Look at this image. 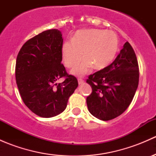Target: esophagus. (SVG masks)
<instances>
[{"label":"esophagus","mask_w":156,"mask_h":156,"mask_svg":"<svg viewBox=\"0 0 156 156\" xmlns=\"http://www.w3.org/2000/svg\"><path fill=\"white\" fill-rule=\"evenodd\" d=\"M78 84H83V83L84 82V81L83 79H81V78H78Z\"/></svg>","instance_id":"obj_1"}]
</instances>
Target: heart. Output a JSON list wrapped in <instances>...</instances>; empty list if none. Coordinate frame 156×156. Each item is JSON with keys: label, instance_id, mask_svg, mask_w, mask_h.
<instances>
[{"label": "heart", "instance_id": "obj_1", "mask_svg": "<svg viewBox=\"0 0 156 156\" xmlns=\"http://www.w3.org/2000/svg\"><path fill=\"white\" fill-rule=\"evenodd\" d=\"M119 48V37L114 31L83 29L75 32L72 42H63L61 55L66 66L72 68L80 62L83 53L85 58L71 71L72 75L81 76L93 65L96 69H103L109 66Z\"/></svg>", "mask_w": 156, "mask_h": 156}]
</instances>
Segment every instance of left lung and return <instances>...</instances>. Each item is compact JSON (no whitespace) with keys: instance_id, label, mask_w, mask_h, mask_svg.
I'll return each mask as SVG.
<instances>
[{"instance_id":"1","label":"left lung","mask_w":156,"mask_h":156,"mask_svg":"<svg viewBox=\"0 0 156 156\" xmlns=\"http://www.w3.org/2000/svg\"><path fill=\"white\" fill-rule=\"evenodd\" d=\"M92 93L87 97L89 112L108 121L122 115L135 95L139 84V66L131 45L126 42L112 63L89 75Z\"/></svg>"}]
</instances>
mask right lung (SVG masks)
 Segmentation results:
<instances>
[{
	"label": "right lung",
	"instance_id": "obj_1",
	"mask_svg": "<svg viewBox=\"0 0 156 156\" xmlns=\"http://www.w3.org/2000/svg\"><path fill=\"white\" fill-rule=\"evenodd\" d=\"M61 31L50 29L29 39L20 49L16 62V80L20 96L32 112L51 118L66 109L68 100L78 86L61 63ZM65 77L63 83L56 81Z\"/></svg>",
	"mask_w": 156,
	"mask_h": 156
}]
</instances>
